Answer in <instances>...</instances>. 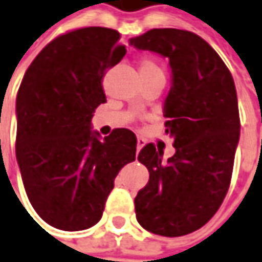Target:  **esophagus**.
Instances as JSON below:
<instances>
[{"label":"esophagus","instance_id":"1","mask_svg":"<svg viewBox=\"0 0 262 262\" xmlns=\"http://www.w3.org/2000/svg\"><path fill=\"white\" fill-rule=\"evenodd\" d=\"M143 146H145V139L138 138V146H136V147H138V150H140V149H142Z\"/></svg>","mask_w":262,"mask_h":262}]
</instances>
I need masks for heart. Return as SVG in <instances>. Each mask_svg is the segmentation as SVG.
I'll use <instances>...</instances> for the list:
<instances>
[{
    "label": "heart",
    "mask_w": 262,
    "mask_h": 262,
    "mask_svg": "<svg viewBox=\"0 0 262 262\" xmlns=\"http://www.w3.org/2000/svg\"><path fill=\"white\" fill-rule=\"evenodd\" d=\"M140 73H142V76H154V74L163 76V70L161 66L156 63L154 58H149V57H145L140 60Z\"/></svg>",
    "instance_id": "b5f03b06"
}]
</instances>
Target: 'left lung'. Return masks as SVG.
Segmentation results:
<instances>
[{
	"label": "left lung",
	"mask_w": 262,
	"mask_h": 262,
	"mask_svg": "<svg viewBox=\"0 0 262 262\" xmlns=\"http://www.w3.org/2000/svg\"><path fill=\"white\" fill-rule=\"evenodd\" d=\"M130 46L168 57L163 116L176 150L168 161L154 143L139 152L149 182L135 198L136 220L156 235H186L212 218L228 192L241 127L234 79L218 53L186 30L154 28Z\"/></svg>",
	"instance_id": "left-lung-1"
}]
</instances>
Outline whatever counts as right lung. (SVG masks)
I'll return each instance as SVG.
<instances>
[{"label":"right lung","instance_id":"1","mask_svg":"<svg viewBox=\"0 0 262 262\" xmlns=\"http://www.w3.org/2000/svg\"><path fill=\"white\" fill-rule=\"evenodd\" d=\"M120 34L84 27L56 37L27 69L17 93L15 155L35 212L49 225L81 231L100 221L115 178L136 159V136L90 130L106 101L101 80L126 54Z\"/></svg>","mask_w":262,"mask_h":262}]
</instances>
